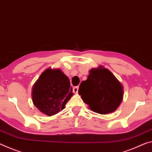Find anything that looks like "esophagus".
<instances>
[{"instance_id":"obj_1","label":"esophagus","mask_w":152,"mask_h":152,"mask_svg":"<svg viewBox=\"0 0 152 152\" xmlns=\"http://www.w3.org/2000/svg\"><path fill=\"white\" fill-rule=\"evenodd\" d=\"M73 92L75 94L78 93V86H75V87L73 88Z\"/></svg>"}]
</instances>
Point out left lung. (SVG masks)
Here are the masks:
<instances>
[{"mask_svg": "<svg viewBox=\"0 0 152 152\" xmlns=\"http://www.w3.org/2000/svg\"><path fill=\"white\" fill-rule=\"evenodd\" d=\"M78 94L89 109L100 114L114 112L124 95L122 83L103 66L92 68L86 80L81 83Z\"/></svg>", "mask_w": 152, "mask_h": 152, "instance_id": "1", "label": "left lung"}]
</instances>
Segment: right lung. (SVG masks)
I'll return each instance as SVG.
<instances>
[{
	"label": "right lung",
	"mask_w": 152,
	"mask_h": 152,
	"mask_svg": "<svg viewBox=\"0 0 152 152\" xmlns=\"http://www.w3.org/2000/svg\"><path fill=\"white\" fill-rule=\"evenodd\" d=\"M73 95L68 77L61 69L50 67L40 74L32 90L34 105L48 116L64 110Z\"/></svg>",
	"instance_id": "add662e5"
}]
</instances>
